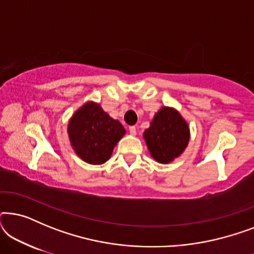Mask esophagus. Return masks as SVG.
<instances>
[{
    "label": "esophagus",
    "mask_w": 254,
    "mask_h": 254,
    "mask_svg": "<svg viewBox=\"0 0 254 254\" xmlns=\"http://www.w3.org/2000/svg\"><path fill=\"white\" fill-rule=\"evenodd\" d=\"M129 133H130V135H133V136H135V135H136V128H135V126H130L129 127Z\"/></svg>",
    "instance_id": "34e87169"
}]
</instances>
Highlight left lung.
Here are the masks:
<instances>
[{
  "instance_id": "1",
  "label": "left lung",
  "mask_w": 254,
  "mask_h": 254,
  "mask_svg": "<svg viewBox=\"0 0 254 254\" xmlns=\"http://www.w3.org/2000/svg\"><path fill=\"white\" fill-rule=\"evenodd\" d=\"M143 138L151 157L161 164H169L189 145L190 126L175 107L162 106L144 130Z\"/></svg>"
}]
</instances>
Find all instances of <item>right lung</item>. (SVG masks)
I'll return each mask as SVG.
<instances>
[{
	"instance_id": "obj_1",
	"label": "right lung",
	"mask_w": 254,
	"mask_h": 254,
	"mask_svg": "<svg viewBox=\"0 0 254 254\" xmlns=\"http://www.w3.org/2000/svg\"><path fill=\"white\" fill-rule=\"evenodd\" d=\"M67 133L72 150L88 164L109 161L126 130L98 103L89 100L78 107L68 121Z\"/></svg>"
}]
</instances>
